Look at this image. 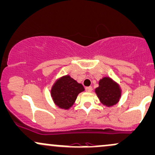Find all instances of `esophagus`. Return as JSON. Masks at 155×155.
Segmentation results:
<instances>
[{
	"mask_svg": "<svg viewBox=\"0 0 155 155\" xmlns=\"http://www.w3.org/2000/svg\"><path fill=\"white\" fill-rule=\"evenodd\" d=\"M86 91H87V92H91V91H92V87H91V86H88V87L86 88Z\"/></svg>",
	"mask_w": 155,
	"mask_h": 155,
	"instance_id": "1",
	"label": "esophagus"
}]
</instances>
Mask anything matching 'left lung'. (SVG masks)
I'll return each mask as SVG.
<instances>
[{
    "label": "left lung",
    "instance_id": "obj_1",
    "mask_svg": "<svg viewBox=\"0 0 155 155\" xmlns=\"http://www.w3.org/2000/svg\"><path fill=\"white\" fill-rule=\"evenodd\" d=\"M94 91L101 104L107 107L117 104L122 94L120 85L110 77H104L100 80L99 86Z\"/></svg>",
    "mask_w": 155,
    "mask_h": 155
}]
</instances>
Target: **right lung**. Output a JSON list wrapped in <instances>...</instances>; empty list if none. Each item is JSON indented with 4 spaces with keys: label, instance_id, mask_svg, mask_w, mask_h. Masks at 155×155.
<instances>
[{
    "label": "right lung",
    "instance_id": "1",
    "mask_svg": "<svg viewBox=\"0 0 155 155\" xmlns=\"http://www.w3.org/2000/svg\"><path fill=\"white\" fill-rule=\"evenodd\" d=\"M84 90L82 84L66 74L56 80L51 86L50 94L58 108L68 110L74 105L78 94Z\"/></svg>",
    "mask_w": 155,
    "mask_h": 155
}]
</instances>
